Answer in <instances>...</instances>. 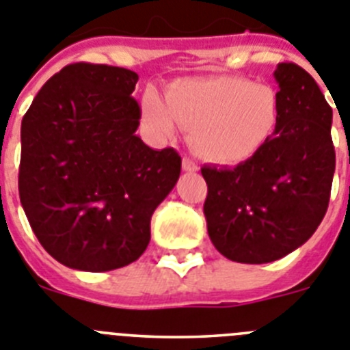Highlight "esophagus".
<instances>
[{
  "mask_svg": "<svg viewBox=\"0 0 350 350\" xmlns=\"http://www.w3.org/2000/svg\"><path fill=\"white\" fill-rule=\"evenodd\" d=\"M183 169L187 172H195L198 171V165L190 159V157H183Z\"/></svg>",
  "mask_w": 350,
  "mask_h": 350,
  "instance_id": "1",
  "label": "esophagus"
}]
</instances>
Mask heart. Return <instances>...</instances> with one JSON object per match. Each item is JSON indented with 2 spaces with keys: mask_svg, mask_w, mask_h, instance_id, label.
Listing matches in <instances>:
<instances>
[{
  "mask_svg": "<svg viewBox=\"0 0 350 350\" xmlns=\"http://www.w3.org/2000/svg\"><path fill=\"white\" fill-rule=\"evenodd\" d=\"M163 100L153 90L146 92L143 113L148 125L169 137L178 122L190 131L195 152L219 165H235L256 155L279 124L275 90L241 77L172 81Z\"/></svg>",
  "mask_w": 350,
  "mask_h": 350,
  "instance_id": "1",
  "label": "heart"
}]
</instances>
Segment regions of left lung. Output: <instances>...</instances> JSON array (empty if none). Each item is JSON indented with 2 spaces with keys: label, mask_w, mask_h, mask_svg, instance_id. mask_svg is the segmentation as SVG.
Segmentation results:
<instances>
[{
  "label": "left lung",
  "mask_w": 350,
  "mask_h": 350,
  "mask_svg": "<svg viewBox=\"0 0 350 350\" xmlns=\"http://www.w3.org/2000/svg\"><path fill=\"white\" fill-rule=\"evenodd\" d=\"M279 124L256 155L234 169L204 165V214L214 247L237 263H270L312 237L329 202L333 111L319 85L293 62L273 71Z\"/></svg>",
  "instance_id": "obj_1"
}]
</instances>
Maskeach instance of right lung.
<instances>
[{"instance_id":"right-lung-1","label":"right lung","mask_w":350,"mask_h":350,"mask_svg":"<svg viewBox=\"0 0 350 350\" xmlns=\"http://www.w3.org/2000/svg\"><path fill=\"white\" fill-rule=\"evenodd\" d=\"M137 73L105 64L66 66L22 118L18 195L40 244L59 263L108 272L150 244L153 211L181 172L172 148L136 134Z\"/></svg>"}]
</instances>
